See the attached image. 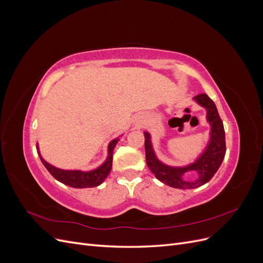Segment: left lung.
Masks as SVG:
<instances>
[{"mask_svg": "<svg viewBox=\"0 0 263 263\" xmlns=\"http://www.w3.org/2000/svg\"><path fill=\"white\" fill-rule=\"evenodd\" d=\"M193 101L205 108L206 122L210 125L208 144L193 162L180 166L169 165L162 162L155 153L150 133L147 130L144 132L146 162L149 170L155 174L159 181L174 189L190 190L208 183L217 172L226 154L224 125L218 115L215 103L206 94L196 95L193 98ZM187 172H195L198 176L197 179L185 180L184 174Z\"/></svg>", "mask_w": 263, "mask_h": 263, "instance_id": "left-lung-1", "label": "left lung"}]
</instances>
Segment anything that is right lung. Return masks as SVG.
<instances>
[{"label": "right lung", "mask_w": 263, "mask_h": 263, "mask_svg": "<svg viewBox=\"0 0 263 263\" xmlns=\"http://www.w3.org/2000/svg\"><path fill=\"white\" fill-rule=\"evenodd\" d=\"M121 136L114 138L113 140L109 141L107 145V157L105 161L103 162L98 168L83 171V170H69V169H60L57 166L52 165L51 163L47 162L43 158L41 150H39V146L37 144V153L39 158L43 162V164L46 166V169L49 171L51 176L58 180L59 182L63 183L68 186L76 187V189H83V187H94L100 185L101 183L105 181L107 176L109 174L110 170H112V163H113V153L114 148L117 142L121 139Z\"/></svg>", "instance_id": "1"}]
</instances>
